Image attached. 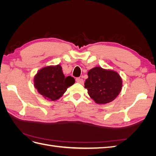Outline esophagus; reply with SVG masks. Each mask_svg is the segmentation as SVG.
<instances>
[{
	"label": "esophagus",
	"mask_w": 156,
	"mask_h": 156,
	"mask_svg": "<svg viewBox=\"0 0 156 156\" xmlns=\"http://www.w3.org/2000/svg\"><path fill=\"white\" fill-rule=\"evenodd\" d=\"M75 81H76V82L79 83H81V84H83L84 83V81H83V79L80 78V77H77L76 78V79H75Z\"/></svg>",
	"instance_id": "obj_1"
}]
</instances>
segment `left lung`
Returning a JSON list of instances; mask_svg holds the SVG:
<instances>
[{"label":"left lung","instance_id":"left-lung-1","mask_svg":"<svg viewBox=\"0 0 156 156\" xmlns=\"http://www.w3.org/2000/svg\"><path fill=\"white\" fill-rule=\"evenodd\" d=\"M88 76L84 87L90 97L98 104L113 101L121 91L122 80L115 71L95 67L88 71Z\"/></svg>","mask_w":156,"mask_h":156}]
</instances>
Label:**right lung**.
<instances>
[{"instance_id": "right-lung-1", "label": "right lung", "mask_w": 156, "mask_h": 156, "mask_svg": "<svg viewBox=\"0 0 156 156\" xmlns=\"http://www.w3.org/2000/svg\"><path fill=\"white\" fill-rule=\"evenodd\" d=\"M34 87L46 100L55 101L62 96L67 88L75 83L71 76L66 77L60 65L44 67L34 78Z\"/></svg>"}]
</instances>
